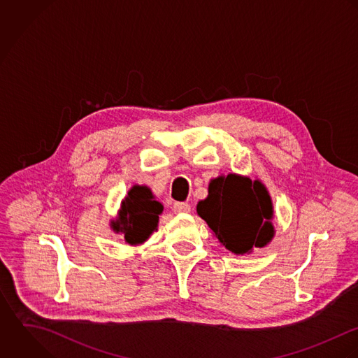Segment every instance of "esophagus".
Segmentation results:
<instances>
[{
    "mask_svg": "<svg viewBox=\"0 0 358 358\" xmlns=\"http://www.w3.org/2000/svg\"><path fill=\"white\" fill-rule=\"evenodd\" d=\"M173 210L174 213H189L191 212V206L185 202H176L173 205Z\"/></svg>",
    "mask_w": 358,
    "mask_h": 358,
    "instance_id": "34e87169",
    "label": "esophagus"
}]
</instances>
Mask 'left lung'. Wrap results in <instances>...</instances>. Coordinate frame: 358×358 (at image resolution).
<instances>
[{"instance_id":"8db88e82","label":"left lung","mask_w":358,"mask_h":358,"mask_svg":"<svg viewBox=\"0 0 358 358\" xmlns=\"http://www.w3.org/2000/svg\"><path fill=\"white\" fill-rule=\"evenodd\" d=\"M196 210L232 253L263 248L274 236L271 198L257 180L236 174L215 178L209 185V196L198 203Z\"/></svg>"}]
</instances>
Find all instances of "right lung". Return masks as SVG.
I'll return each mask as SVG.
<instances>
[{
	"mask_svg": "<svg viewBox=\"0 0 358 358\" xmlns=\"http://www.w3.org/2000/svg\"><path fill=\"white\" fill-rule=\"evenodd\" d=\"M162 212L163 206L153 201L150 189L136 185L123 201L119 218L112 221V228L123 232L127 243H141L156 229Z\"/></svg>",
	"mask_w": 358,
	"mask_h": 358,
	"instance_id": "right-lung-1",
	"label": "right lung"
}]
</instances>
